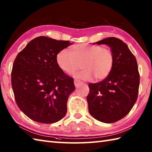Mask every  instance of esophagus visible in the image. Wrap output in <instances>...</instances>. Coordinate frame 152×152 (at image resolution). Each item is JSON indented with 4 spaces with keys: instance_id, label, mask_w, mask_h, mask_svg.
<instances>
[{
    "instance_id": "esophagus-1",
    "label": "esophagus",
    "mask_w": 152,
    "mask_h": 152,
    "mask_svg": "<svg viewBox=\"0 0 152 152\" xmlns=\"http://www.w3.org/2000/svg\"><path fill=\"white\" fill-rule=\"evenodd\" d=\"M74 85H75V86L76 87V88H78V87L82 83V82H80V81H79V80H74Z\"/></svg>"
}]
</instances>
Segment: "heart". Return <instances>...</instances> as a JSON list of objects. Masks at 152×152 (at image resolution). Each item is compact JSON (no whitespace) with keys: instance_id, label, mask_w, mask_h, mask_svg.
Segmentation results:
<instances>
[{"instance_id":"heart-1","label":"heart","mask_w":152,"mask_h":152,"mask_svg":"<svg viewBox=\"0 0 152 152\" xmlns=\"http://www.w3.org/2000/svg\"><path fill=\"white\" fill-rule=\"evenodd\" d=\"M58 67L66 74H71L83 69L75 75L83 80H101L106 78L114 65V55L108 48L84 44H77L70 49L61 50L56 55Z\"/></svg>"}]
</instances>
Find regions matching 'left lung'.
<instances>
[{
    "label": "left lung",
    "mask_w": 152,
    "mask_h": 152,
    "mask_svg": "<svg viewBox=\"0 0 152 152\" xmlns=\"http://www.w3.org/2000/svg\"><path fill=\"white\" fill-rule=\"evenodd\" d=\"M95 44L109 46L114 61L104 80L89 84V112L96 120L111 124L124 118L133 107L138 97L140 75L136 58L122 40L110 37Z\"/></svg>",
    "instance_id": "left-lung-1"
}]
</instances>
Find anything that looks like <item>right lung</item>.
<instances>
[{
  "label": "right lung",
  "mask_w": 152,
  "mask_h": 152,
  "mask_svg": "<svg viewBox=\"0 0 152 152\" xmlns=\"http://www.w3.org/2000/svg\"><path fill=\"white\" fill-rule=\"evenodd\" d=\"M73 43L46 37L32 40L16 57L12 87L16 103L28 118L42 124L60 121L67 112L74 80L56 63V55Z\"/></svg>",
  "instance_id": "right-lung-1"
}]
</instances>
